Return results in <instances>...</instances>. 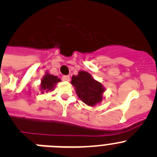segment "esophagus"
<instances>
[{
    "mask_svg": "<svg viewBox=\"0 0 157 157\" xmlns=\"http://www.w3.org/2000/svg\"><path fill=\"white\" fill-rule=\"evenodd\" d=\"M62 80H63V81H70V76H68V75L63 76Z\"/></svg>",
    "mask_w": 157,
    "mask_h": 157,
    "instance_id": "obj_1",
    "label": "esophagus"
}]
</instances>
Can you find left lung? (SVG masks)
Returning a JSON list of instances; mask_svg holds the SVG:
<instances>
[{
	"mask_svg": "<svg viewBox=\"0 0 157 157\" xmlns=\"http://www.w3.org/2000/svg\"><path fill=\"white\" fill-rule=\"evenodd\" d=\"M71 84L79 98L88 106L94 107L102 101L105 88L87 72L79 71L77 76H73Z\"/></svg>",
	"mask_w": 157,
	"mask_h": 157,
	"instance_id": "left-lung-1",
	"label": "left lung"
}]
</instances>
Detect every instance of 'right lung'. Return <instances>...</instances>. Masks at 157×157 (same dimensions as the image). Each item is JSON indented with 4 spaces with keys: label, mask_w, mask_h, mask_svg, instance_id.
I'll use <instances>...</instances> for the list:
<instances>
[{
    "label": "right lung",
    "mask_w": 157,
    "mask_h": 157,
    "mask_svg": "<svg viewBox=\"0 0 157 157\" xmlns=\"http://www.w3.org/2000/svg\"><path fill=\"white\" fill-rule=\"evenodd\" d=\"M61 80L58 78L57 76L52 75L49 73L46 72L44 77H42L40 83V90L41 93L44 94L48 93L49 91L53 90L55 88V86L58 82H60Z\"/></svg>",
    "instance_id": "right-lung-1"
}]
</instances>
